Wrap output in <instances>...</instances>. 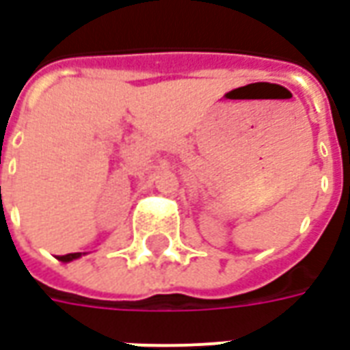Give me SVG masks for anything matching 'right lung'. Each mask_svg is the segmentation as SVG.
I'll return each instance as SVG.
<instances>
[{"mask_svg": "<svg viewBox=\"0 0 350 350\" xmlns=\"http://www.w3.org/2000/svg\"><path fill=\"white\" fill-rule=\"evenodd\" d=\"M82 253H69V255H64V257H59V260H64V262H69L72 258H79Z\"/></svg>", "mask_w": 350, "mask_h": 350, "instance_id": "right-lung-1", "label": "right lung"}]
</instances>
